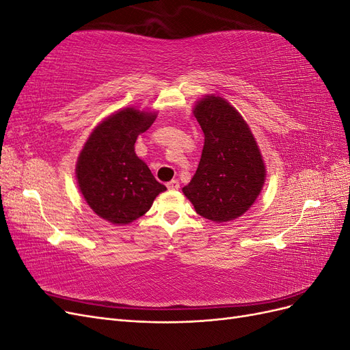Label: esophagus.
Returning a JSON list of instances; mask_svg holds the SVG:
<instances>
[{"label": "esophagus", "instance_id": "esophagus-1", "mask_svg": "<svg viewBox=\"0 0 350 350\" xmlns=\"http://www.w3.org/2000/svg\"><path fill=\"white\" fill-rule=\"evenodd\" d=\"M166 187H167L169 189H178V188H179V183L176 181V179H172V181H169V183L166 184Z\"/></svg>", "mask_w": 350, "mask_h": 350}]
</instances>
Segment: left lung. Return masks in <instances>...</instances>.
I'll list each match as a JSON object with an SVG mask.
<instances>
[{"mask_svg":"<svg viewBox=\"0 0 350 350\" xmlns=\"http://www.w3.org/2000/svg\"><path fill=\"white\" fill-rule=\"evenodd\" d=\"M204 133L196 175L183 188L200 216L229 221L242 216L258 197L266 167L248 124L229 102L206 96L194 108Z\"/></svg>","mask_w":350,"mask_h":350,"instance_id":"left-lung-1","label":"left lung"}]
</instances>
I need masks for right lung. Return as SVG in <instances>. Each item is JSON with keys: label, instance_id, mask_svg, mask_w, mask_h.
Masks as SVG:
<instances>
[{"label": "right lung", "instance_id": "obj_1", "mask_svg": "<svg viewBox=\"0 0 350 350\" xmlns=\"http://www.w3.org/2000/svg\"><path fill=\"white\" fill-rule=\"evenodd\" d=\"M150 112L125 108L93 130L79 156V188L90 208L113 225H126L143 216L166 187L157 183L134 144L153 124Z\"/></svg>", "mask_w": 350, "mask_h": 350}]
</instances>
